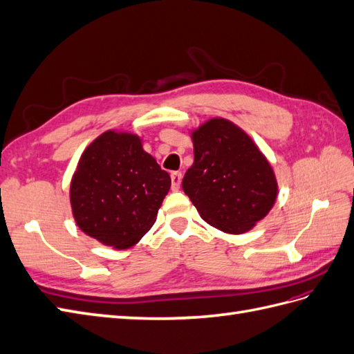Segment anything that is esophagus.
I'll list each match as a JSON object with an SVG mask.
<instances>
[{
	"mask_svg": "<svg viewBox=\"0 0 354 354\" xmlns=\"http://www.w3.org/2000/svg\"><path fill=\"white\" fill-rule=\"evenodd\" d=\"M182 178H183L182 172H178V171L171 172V187H172V191H178L180 185H182Z\"/></svg>",
	"mask_w": 354,
	"mask_h": 354,
	"instance_id": "34e87169",
	"label": "esophagus"
}]
</instances>
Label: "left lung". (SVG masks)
<instances>
[{"label":"left lung","instance_id":"obj_1","mask_svg":"<svg viewBox=\"0 0 354 354\" xmlns=\"http://www.w3.org/2000/svg\"><path fill=\"white\" fill-rule=\"evenodd\" d=\"M194 163L183 191L200 216L227 234H243L264 219L278 198L273 167L242 127L223 117L189 131Z\"/></svg>","mask_w":354,"mask_h":354}]
</instances>
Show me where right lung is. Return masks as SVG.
<instances>
[{
  "instance_id": "right-lung-1",
  "label": "right lung",
  "mask_w": 354,
  "mask_h": 354,
  "mask_svg": "<svg viewBox=\"0 0 354 354\" xmlns=\"http://www.w3.org/2000/svg\"><path fill=\"white\" fill-rule=\"evenodd\" d=\"M169 187V174L144 150L142 138L111 129L82 151L68 196L84 234L112 249H127L156 222Z\"/></svg>"
}]
</instances>
